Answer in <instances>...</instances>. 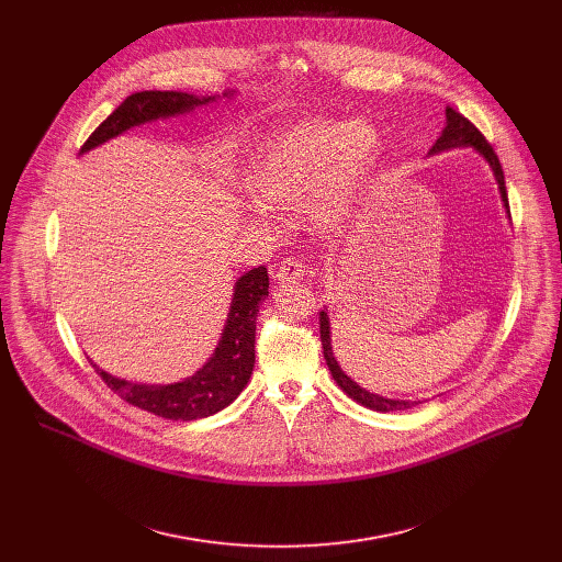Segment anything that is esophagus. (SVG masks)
Returning <instances> with one entry per match:
<instances>
[{"mask_svg": "<svg viewBox=\"0 0 562 562\" xmlns=\"http://www.w3.org/2000/svg\"><path fill=\"white\" fill-rule=\"evenodd\" d=\"M304 273H306V271H304V265H302L297 258H286V260L280 262V267H278V271H276V280H278L280 284H291V282L304 278Z\"/></svg>", "mask_w": 562, "mask_h": 562, "instance_id": "obj_1", "label": "esophagus"}]
</instances>
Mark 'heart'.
Segmentation results:
<instances>
[{
    "label": "heart",
    "mask_w": 562,
    "mask_h": 562,
    "mask_svg": "<svg viewBox=\"0 0 562 562\" xmlns=\"http://www.w3.org/2000/svg\"><path fill=\"white\" fill-rule=\"evenodd\" d=\"M378 133L364 122L304 120L273 133L251 155L247 184L254 195L247 211L265 222L267 209L308 211L323 224L338 222L362 193L373 159Z\"/></svg>",
    "instance_id": "b5f03b06"
}]
</instances>
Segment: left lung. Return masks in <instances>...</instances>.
<instances>
[{"label":"left lung","mask_w":562,"mask_h":562,"mask_svg":"<svg viewBox=\"0 0 562 562\" xmlns=\"http://www.w3.org/2000/svg\"><path fill=\"white\" fill-rule=\"evenodd\" d=\"M447 115V124L440 133V137L436 139V144L431 146L429 155H438L442 150H451V148H473L480 157L485 159V162L490 165L494 178H496V184H498V191H501V200H503V206L509 215V200H507V189H505V173H503V167H501V159L498 155L494 153V148L490 146V142L483 137V133H480L467 117H462L460 113H456L453 109L447 106L445 111ZM512 220V215H509ZM329 308L325 306L323 311H319V340H323V351H325V360H327V367L336 380V384L351 397L356 400L358 405L371 409V412H380V414H391V412H407V409H414L423 403H427V400H405V397H389V395H382V393H373L364 386H360L351 375H347L342 371V367L338 364L336 356H334V347H331V323H329Z\"/></svg>","instance_id":"1"}]
</instances>
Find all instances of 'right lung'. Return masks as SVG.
Here are the masks:
<instances>
[{
  "label": "right lung",
  "instance_id": "obj_1",
  "mask_svg": "<svg viewBox=\"0 0 562 562\" xmlns=\"http://www.w3.org/2000/svg\"><path fill=\"white\" fill-rule=\"evenodd\" d=\"M235 91L222 93L233 98ZM220 95H191L180 91H142L128 95L85 142L79 153H89L109 139L157 120H169L217 102ZM269 295V273L265 267L239 276L233 284L231 306L220 340L211 358L193 373L171 384H137L95 371L128 405L167 420H198L226 409L249 384L256 364V317L260 302Z\"/></svg>",
  "mask_w": 562,
  "mask_h": 562
}]
</instances>
